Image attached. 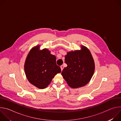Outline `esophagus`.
<instances>
[{
    "label": "esophagus",
    "instance_id": "esophagus-1",
    "mask_svg": "<svg viewBox=\"0 0 121 121\" xmlns=\"http://www.w3.org/2000/svg\"><path fill=\"white\" fill-rule=\"evenodd\" d=\"M60 67H61V70L62 71V70H63V69H64V66H63V65H61V66H60Z\"/></svg>",
    "mask_w": 121,
    "mask_h": 121
}]
</instances>
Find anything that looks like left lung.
I'll return each instance as SVG.
<instances>
[{
  "label": "left lung",
  "mask_w": 121,
  "mask_h": 121,
  "mask_svg": "<svg viewBox=\"0 0 121 121\" xmlns=\"http://www.w3.org/2000/svg\"><path fill=\"white\" fill-rule=\"evenodd\" d=\"M67 67L62 72L65 80L72 88H78L87 84L95 70V64L90 50L81 46L80 50L68 52L65 56Z\"/></svg>",
  "instance_id": "left-lung-1"
}]
</instances>
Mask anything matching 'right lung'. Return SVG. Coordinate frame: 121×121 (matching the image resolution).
Segmentation results:
<instances>
[{
    "mask_svg": "<svg viewBox=\"0 0 121 121\" xmlns=\"http://www.w3.org/2000/svg\"><path fill=\"white\" fill-rule=\"evenodd\" d=\"M39 45L32 48L24 64V70L29 81L37 88L43 89L50 84L55 75L61 71L56 64V57L47 49L39 50Z\"/></svg>",
    "mask_w": 121,
    "mask_h": 121,
    "instance_id": "add662e5",
    "label": "right lung"
}]
</instances>
